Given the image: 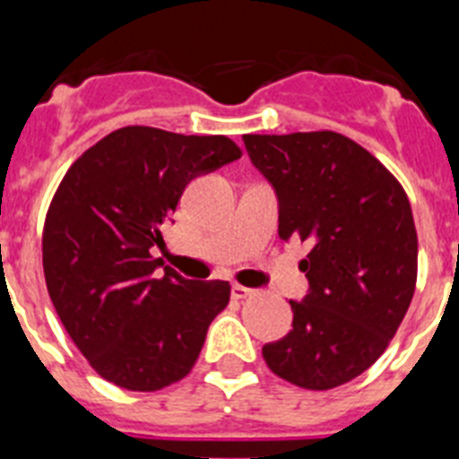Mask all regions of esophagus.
<instances>
[{
  "instance_id": "esophagus-1",
  "label": "esophagus",
  "mask_w": 459,
  "mask_h": 459,
  "mask_svg": "<svg viewBox=\"0 0 459 459\" xmlns=\"http://www.w3.org/2000/svg\"><path fill=\"white\" fill-rule=\"evenodd\" d=\"M250 294H253V290H248V287H243V285H234L232 287L234 299H248Z\"/></svg>"
}]
</instances>
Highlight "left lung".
<instances>
[{
  "instance_id": "8db88e82",
  "label": "left lung",
  "mask_w": 459,
  "mask_h": 459,
  "mask_svg": "<svg viewBox=\"0 0 459 459\" xmlns=\"http://www.w3.org/2000/svg\"><path fill=\"white\" fill-rule=\"evenodd\" d=\"M275 188L278 237L306 243L310 291L294 322L264 344L266 366L307 391L356 379L379 359L416 290L419 237L400 181L368 149L333 131L243 135Z\"/></svg>"
}]
</instances>
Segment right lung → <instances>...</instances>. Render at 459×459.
<instances>
[{
    "label": "right lung",
    "mask_w": 459,
    "mask_h": 459,
    "mask_svg": "<svg viewBox=\"0 0 459 459\" xmlns=\"http://www.w3.org/2000/svg\"><path fill=\"white\" fill-rule=\"evenodd\" d=\"M241 158L225 135L126 126L64 174L43 227L48 294L89 366L126 391L184 379L209 324L230 303L225 280H186L152 248L188 181Z\"/></svg>",
    "instance_id": "add662e5"
}]
</instances>
